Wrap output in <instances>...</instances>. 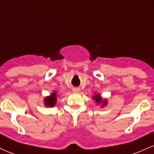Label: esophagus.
Returning a JSON list of instances; mask_svg holds the SVG:
<instances>
[{
  "instance_id": "34e87169",
  "label": "esophagus",
  "mask_w": 154,
  "mask_h": 154,
  "mask_svg": "<svg viewBox=\"0 0 154 154\" xmlns=\"http://www.w3.org/2000/svg\"><path fill=\"white\" fill-rule=\"evenodd\" d=\"M72 91H73L74 93H79V88H74L73 89H72Z\"/></svg>"
}]
</instances>
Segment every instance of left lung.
I'll use <instances>...</instances> for the list:
<instances>
[{
    "label": "left lung",
    "instance_id": "1",
    "mask_svg": "<svg viewBox=\"0 0 154 154\" xmlns=\"http://www.w3.org/2000/svg\"><path fill=\"white\" fill-rule=\"evenodd\" d=\"M93 100H95V101L96 102L98 105H100V106H101V108L106 106L108 103L107 99H105V98H102V97L100 96V95L98 94V93H95V95H93Z\"/></svg>",
    "mask_w": 154,
    "mask_h": 154
}]
</instances>
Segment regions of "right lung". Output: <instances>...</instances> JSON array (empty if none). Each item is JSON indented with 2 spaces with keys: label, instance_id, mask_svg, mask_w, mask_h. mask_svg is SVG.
I'll list each match as a JSON object with an SVG mask.
<instances>
[{
  "label": "right lung",
  "instance_id": "1",
  "mask_svg": "<svg viewBox=\"0 0 154 154\" xmlns=\"http://www.w3.org/2000/svg\"><path fill=\"white\" fill-rule=\"evenodd\" d=\"M56 96H57V93L56 91L53 92L49 96L45 97L44 98V104L46 107H54L56 104Z\"/></svg>",
  "mask_w": 154,
  "mask_h": 154
}]
</instances>
